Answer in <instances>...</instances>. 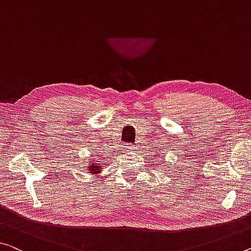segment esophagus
I'll return each mask as SVG.
<instances>
[{
    "instance_id": "esophagus-1",
    "label": "esophagus",
    "mask_w": 251,
    "mask_h": 251,
    "mask_svg": "<svg viewBox=\"0 0 251 251\" xmlns=\"http://www.w3.org/2000/svg\"><path fill=\"white\" fill-rule=\"evenodd\" d=\"M132 150H134L133 145H126V151H132Z\"/></svg>"
}]
</instances>
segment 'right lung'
<instances>
[{"mask_svg": "<svg viewBox=\"0 0 251 251\" xmlns=\"http://www.w3.org/2000/svg\"><path fill=\"white\" fill-rule=\"evenodd\" d=\"M101 168H102L101 165L93 163V160H91L90 166H88V173H91V174H94V175H98L101 173Z\"/></svg>", "mask_w": 251, "mask_h": 251, "instance_id": "add662e5", "label": "right lung"}]
</instances>
